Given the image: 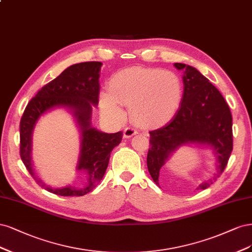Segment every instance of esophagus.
I'll use <instances>...</instances> for the list:
<instances>
[{
	"label": "esophagus",
	"mask_w": 252,
	"mask_h": 252,
	"mask_svg": "<svg viewBox=\"0 0 252 252\" xmlns=\"http://www.w3.org/2000/svg\"><path fill=\"white\" fill-rule=\"evenodd\" d=\"M136 134H137V129L134 128V127H132V126L126 127L125 131H124V136H125L126 138H131V137H133V136L136 135Z\"/></svg>",
	"instance_id": "1"
}]
</instances>
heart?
<instances>
[{"mask_svg":"<svg viewBox=\"0 0 252 252\" xmlns=\"http://www.w3.org/2000/svg\"><path fill=\"white\" fill-rule=\"evenodd\" d=\"M109 92L100 94L104 115L119 117L121 103L131 107L138 123L157 125L169 119L179 108L182 83L172 71L135 67L116 73L109 83Z\"/></svg>","mask_w":252,"mask_h":252,"instance_id":"obj_1","label":"heart"}]
</instances>
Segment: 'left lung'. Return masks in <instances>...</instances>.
<instances>
[{
	"label": "left lung",
	"mask_w": 252,
	"mask_h": 252,
	"mask_svg": "<svg viewBox=\"0 0 252 252\" xmlns=\"http://www.w3.org/2000/svg\"><path fill=\"white\" fill-rule=\"evenodd\" d=\"M184 70V93L179 110L165 126L150 132L148 169L159 185V172L168 156L186 143L206 144L218 158L217 174L198 189H205L224 172L232 152V116L220 91L191 66L176 63Z\"/></svg>",
	"instance_id": "1"
}]
</instances>
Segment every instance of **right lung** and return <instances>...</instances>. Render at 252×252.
<instances>
[{
    "label": "right lung",
    "mask_w": 252,
    "mask_h": 252,
    "mask_svg": "<svg viewBox=\"0 0 252 252\" xmlns=\"http://www.w3.org/2000/svg\"><path fill=\"white\" fill-rule=\"evenodd\" d=\"M99 62L72 64L49 84L45 85L32 98L23 113L20 123V155L29 174L36 182L52 193L63 197L84 196L101 181L108 167L111 152L123 140V132L108 134L91 127L92 105L98 104ZM54 106L70 107L82 129V151L78 170L85 175L83 188L68 186L52 189L35 176L31 163V135L37 119Z\"/></svg>",
    "instance_id": "obj_1"
}]
</instances>
